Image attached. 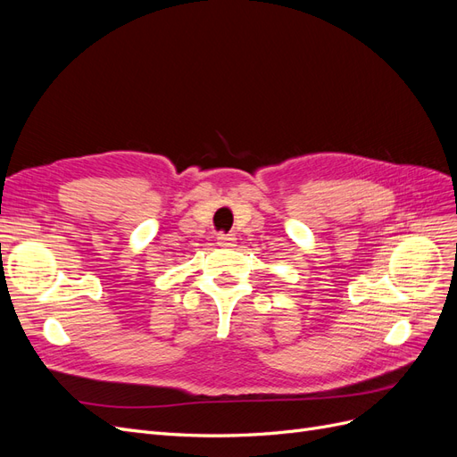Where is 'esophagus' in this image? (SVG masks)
Masks as SVG:
<instances>
[{
    "instance_id": "34e87169",
    "label": "esophagus",
    "mask_w": 457,
    "mask_h": 457,
    "mask_svg": "<svg viewBox=\"0 0 457 457\" xmlns=\"http://www.w3.org/2000/svg\"><path fill=\"white\" fill-rule=\"evenodd\" d=\"M234 242H237V237H234V234H225V232L217 234V245L220 247H232Z\"/></svg>"
}]
</instances>
